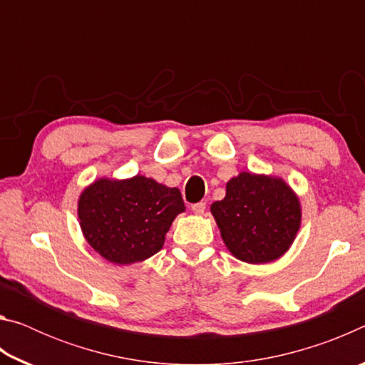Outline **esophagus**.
<instances>
[{"label": "esophagus", "mask_w": 365, "mask_h": 365, "mask_svg": "<svg viewBox=\"0 0 365 365\" xmlns=\"http://www.w3.org/2000/svg\"><path fill=\"white\" fill-rule=\"evenodd\" d=\"M191 211H193V214H196V215H201V214H205V211H206V202H196V205H193L191 206Z\"/></svg>", "instance_id": "esophagus-1"}]
</instances>
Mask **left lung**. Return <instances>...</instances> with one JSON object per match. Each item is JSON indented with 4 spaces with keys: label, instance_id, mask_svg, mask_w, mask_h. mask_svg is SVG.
Here are the masks:
<instances>
[{
    "label": "left lung",
    "instance_id": "8db88e82",
    "mask_svg": "<svg viewBox=\"0 0 365 365\" xmlns=\"http://www.w3.org/2000/svg\"><path fill=\"white\" fill-rule=\"evenodd\" d=\"M211 212L227 250L240 261L265 264L285 255L301 225V205L285 180L242 172L227 182Z\"/></svg>",
    "mask_w": 365,
    "mask_h": 365
}]
</instances>
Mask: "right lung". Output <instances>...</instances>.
<instances>
[{
    "label": "right lung",
    "mask_w": 365,
    "mask_h": 365,
    "mask_svg": "<svg viewBox=\"0 0 365 365\" xmlns=\"http://www.w3.org/2000/svg\"><path fill=\"white\" fill-rule=\"evenodd\" d=\"M185 211L178 188L135 175L100 178L78 197L83 237L109 262H141L160 251L172 222Z\"/></svg>",
    "instance_id": "1"
}]
</instances>
